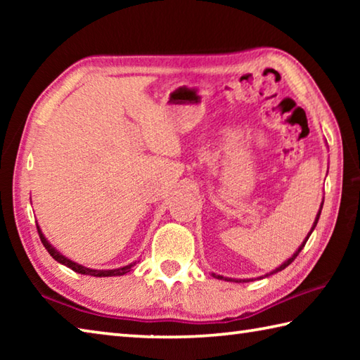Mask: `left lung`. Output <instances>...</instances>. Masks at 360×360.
Returning a JSON list of instances; mask_svg holds the SVG:
<instances>
[{
  "label": "left lung",
  "instance_id": "obj_1",
  "mask_svg": "<svg viewBox=\"0 0 360 360\" xmlns=\"http://www.w3.org/2000/svg\"><path fill=\"white\" fill-rule=\"evenodd\" d=\"M322 205H324V202H322ZM322 205H321V210H322ZM321 210H319V212H318V216H316V221H314V224H313V227H311V230H309V233H308V236H307V238H304V241L302 243V245H300V248H298L297 249V251H295V254L294 255H292V257L290 259H288V260H285L284 262V264L281 265V266H278L276 268V270H273L271 273H270V275H273V273H278V271H281V270H284V268L285 266H289L290 264H292V262H294L295 260V257H297V255L298 254H300V251H302V249L304 248V245H307V241H308V238H309V235H311V231L314 230V227H316V225H318V221H319V216H321ZM212 276H214V278H217V279H224V276H219V275H214V273H212ZM265 276H268V273H266V275ZM225 281H235V283H248L249 281V279H243V281H241V279H240V281H236V279H230V278H225Z\"/></svg>",
  "mask_w": 360,
  "mask_h": 360
}]
</instances>
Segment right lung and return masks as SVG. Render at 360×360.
Segmentation results:
<instances>
[{
  "instance_id": "right-lung-1",
  "label": "right lung",
  "mask_w": 360,
  "mask_h": 360,
  "mask_svg": "<svg viewBox=\"0 0 360 360\" xmlns=\"http://www.w3.org/2000/svg\"><path fill=\"white\" fill-rule=\"evenodd\" d=\"M38 233H39V238L42 241V245H44V248L47 249V252L51 254L53 259H56L57 262H60V264H62V265L71 268L72 271L81 273V275H89V276H96V278H101V276H122V275H125V273H129L131 270V266L135 265V264H130V265H125V266H122V268H114V270H92V268L79 265V264H76V262L66 259L65 255L60 254L57 249L53 248L51 243L46 240V236L42 235L39 225H38Z\"/></svg>"
}]
</instances>
